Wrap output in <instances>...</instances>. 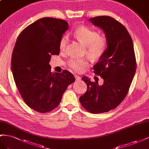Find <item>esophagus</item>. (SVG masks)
<instances>
[{
  "mask_svg": "<svg viewBox=\"0 0 149 149\" xmlns=\"http://www.w3.org/2000/svg\"><path fill=\"white\" fill-rule=\"evenodd\" d=\"M74 77L75 78V80H77V81H79V80H80V79H80V77H79V76L77 75H75Z\"/></svg>",
  "mask_w": 149,
  "mask_h": 149,
  "instance_id": "1",
  "label": "esophagus"
}]
</instances>
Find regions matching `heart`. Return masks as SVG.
Segmentation results:
<instances>
[{"label": "heart", "instance_id": "b5f03b06", "mask_svg": "<svg viewBox=\"0 0 149 149\" xmlns=\"http://www.w3.org/2000/svg\"><path fill=\"white\" fill-rule=\"evenodd\" d=\"M74 36L86 46L87 56L93 60L100 58L104 54L107 45V40L104 36H100L97 31L86 26H80L74 31ZM69 37L63 35L59 42V49L64 52L66 49ZM69 66L77 72H82L88 65L86 58H72L69 61Z\"/></svg>", "mask_w": 149, "mask_h": 149}]
</instances>
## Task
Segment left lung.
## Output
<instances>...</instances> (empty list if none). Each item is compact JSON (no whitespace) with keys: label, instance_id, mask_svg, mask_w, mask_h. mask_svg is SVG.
I'll use <instances>...</instances> for the list:
<instances>
[{"label":"left lung","instance_id":"left-lung-1","mask_svg":"<svg viewBox=\"0 0 149 149\" xmlns=\"http://www.w3.org/2000/svg\"><path fill=\"white\" fill-rule=\"evenodd\" d=\"M104 31L107 40L104 54L93 67V72L104 79L91 82L84 76L87 90L80 97V102L88 112L99 113L114 109L128 93L136 71V61L132 38L126 28L109 16H99L88 20Z\"/></svg>","mask_w":149,"mask_h":149}]
</instances>
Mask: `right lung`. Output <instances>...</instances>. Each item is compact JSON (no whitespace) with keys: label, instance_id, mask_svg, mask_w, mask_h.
I'll return each instance as SVG.
<instances>
[{"label":"right lung","instance_id":"1","mask_svg":"<svg viewBox=\"0 0 149 149\" xmlns=\"http://www.w3.org/2000/svg\"><path fill=\"white\" fill-rule=\"evenodd\" d=\"M67 21L51 17L37 20L21 32L12 52L11 70L16 86L30 108L40 113L60 104L67 87L75 81L67 70L51 72V56L60 53L59 42Z\"/></svg>","mask_w":149,"mask_h":149}]
</instances>
